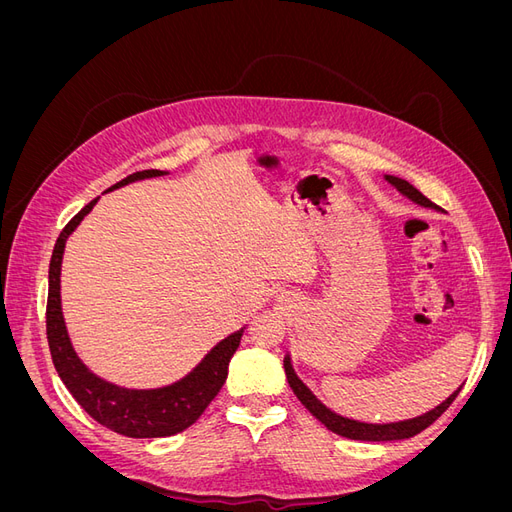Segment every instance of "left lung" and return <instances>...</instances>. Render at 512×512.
Listing matches in <instances>:
<instances>
[{
	"label": "left lung",
	"mask_w": 512,
	"mask_h": 512,
	"mask_svg": "<svg viewBox=\"0 0 512 512\" xmlns=\"http://www.w3.org/2000/svg\"><path fill=\"white\" fill-rule=\"evenodd\" d=\"M384 179L389 181L393 188H397V192L404 194L406 198H410L412 203L421 205V207H429V209H436L440 211V207L436 203H431V200L427 196H423L421 192H418L412 183H408L406 179H399V177H393V175H384ZM284 369H286V378H288V384L290 389L294 391V395L299 397L301 404L312 412L318 421L331 429L333 433H339V436L344 438H350V440H367V442H389V440H406V438H412L416 436V433H421L423 429H427L436 418L446 412V408L453 404L455 397L459 395L461 386L453 393L448 395L440 406H436L433 410L421 414V416H414V418H408V421H397V423H363V421H354V418H348V416H342L333 412L331 408H327L322 404V401L307 389V384L294 374L292 369V363H290V354L284 356Z\"/></svg>",
	"instance_id": "1"
}]
</instances>
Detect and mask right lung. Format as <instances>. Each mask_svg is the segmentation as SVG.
Here are the masks:
<instances>
[{"mask_svg": "<svg viewBox=\"0 0 512 512\" xmlns=\"http://www.w3.org/2000/svg\"><path fill=\"white\" fill-rule=\"evenodd\" d=\"M168 175L166 170H141L115 183L106 192L117 190L121 185L141 181L149 177ZM100 198V196H98ZM98 198L85 205L59 232L49 267V301H46V337L53 356V365L61 382L81 408L100 425L113 429L128 438H164L188 429L198 421L213 397L220 393L228 376V363L237 352L243 329L228 335L218 346H213L188 376L160 386V389H126L113 382L98 378L74 352L68 337V329L61 312V260H64L66 241L81 224L85 215L94 209Z\"/></svg>", "mask_w": 512, "mask_h": 512, "instance_id": "1", "label": "right lung"}]
</instances>
